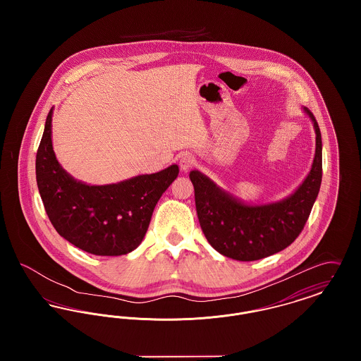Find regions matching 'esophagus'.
Masks as SVG:
<instances>
[{
  "label": "esophagus",
  "instance_id": "34e87169",
  "mask_svg": "<svg viewBox=\"0 0 361 361\" xmlns=\"http://www.w3.org/2000/svg\"><path fill=\"white\" fill-rule=\"evenodd\" d=\"M178 165H180V169H181V171L187 172L189 168H192V166L195 165V158H193L192 155L184 154L180 158Z\"/></svg>",
  "mask_w": 361,
  "mask_h": 361
}]
</instances>
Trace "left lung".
Wrapping results in <instances>:
<instances>
[{
	"label": "left lung",
	"instance_id": "1",
	"mask_svg": "<svg viewBox=\"0 0 361 361\" xmlns=\"http://www.w3.org/2000/svg\"><path fill=\"white\" fill-rule=\"evenodd\" d=\"M315 130V155L307 177L288 197L268 204H246L219 188L203 173L192 171L195 203L209 245L226 257L256 261L290 246L309 219L322 181V139L318 123L307 108Z\"/></svg>",
	"mask_w": 361,
	"mask_h": 361
}]
</instances>
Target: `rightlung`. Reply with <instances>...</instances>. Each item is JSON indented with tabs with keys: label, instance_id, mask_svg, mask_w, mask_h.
Instances as JSON below:
<instances>
[{
	"label": "right lung",
	"instance_id": "add662e5",
	"mask_svg": "<svg viewBox=\"0 0 361 361\" xmlns=\"http://www.w3.org/2000/svg\"><path fill=\"white\" fill-rule=\"evenodd\" d=\"M52 108L36 153V183L44 209L61 237L96 256H121L143 240L162 193L177 178L178 166L108 185L73 178L52 150Z\"/></svg>",
	"mask_w": 361,
	"mask_h": 361
}]
</instances>
